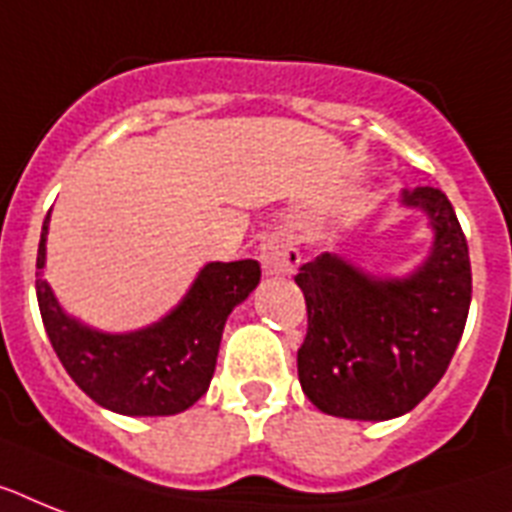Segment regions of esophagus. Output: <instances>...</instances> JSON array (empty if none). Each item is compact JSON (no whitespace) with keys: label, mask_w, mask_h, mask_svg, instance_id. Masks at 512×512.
Returning <instances> with one entry per match:
<instances>
[{"label":"esophagus","mask_w":512,"mask_h":512,"mask_svg":"<svg viewBox=\"0 0 512 512\" xmlns=\"http://www.w3.org/2000/svg\"><path fill=\"white\" fill-rule=\"evenodd\" d=\"M299 249L284 234L268 236L260 244V263L268 276H292L299 265Z\"/></svg>","instance_id":"1"}]
</instances>
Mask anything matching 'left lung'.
I'll return each instance as SVG.
<instances>
[{
    "instance_id": "8db88e82",
    "label": "left lung",
    "mask_w": 512,
    "mask_h": 512,
    "mask_svg": "<svg viewBox=\"0 0 512 512\" xmlns=\"http://www.w3.org/2000/svg\"><path fill=\"white\" fill-rule=\"evenodd\" d=\"M429 215L434 247L405 278H376L323 252L294 276L307 336L297 352L302 392L321 413L389 421L439 384L471 307V257L450 199L434 186L402 191Z\"/></svg>"
}]
</instances>
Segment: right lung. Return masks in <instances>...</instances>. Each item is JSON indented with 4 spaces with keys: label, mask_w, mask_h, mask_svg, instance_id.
<instances>
[{
    "label": "right lung",
    "mask_w": 512,
    "mask_h": 512,
    "mask_svg": "<svg viewBox=\"0 0 512 512\" xmlns=\"http://www.w3.org/2000/svg\"><path fill=\"white\" fill-rule=\"evenodd\" d=\"M47 231L49 213L36 255V297L49 342L68 376L112 413H184L207 392L226 318L260 284V263H207L162 321L131 334H105L70 318L49 289Z\"/></svg>",
    "instance_id": "add662e5"
}]
</instances>
